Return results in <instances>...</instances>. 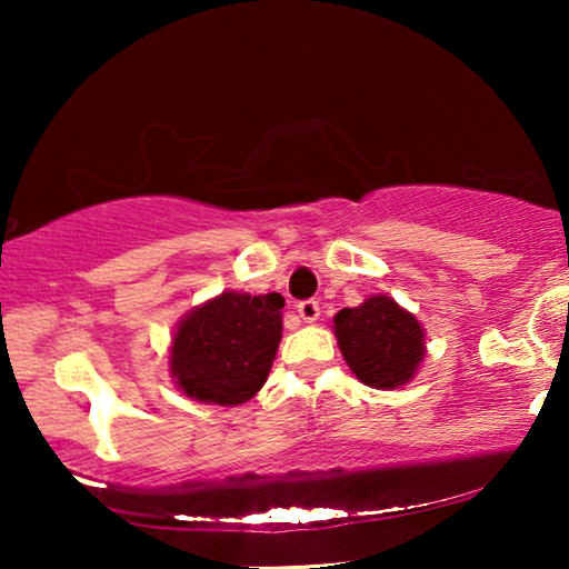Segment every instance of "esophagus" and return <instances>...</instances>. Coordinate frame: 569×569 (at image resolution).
Returning <instances> with one entry per match:
<instances>
[{
  "instance_id": "34e87169",
  "label": "esophagus",
  "mask_w": 569,
  "mask_h": 569,
  "mask_svg": "<svg viewBox=\"0 0 569 569\" xmlns=\"http://www.w3.org/2000/svg\"><path fill=\"white\" fill-rule=\"evenodd\" d=\"M298 313L306 323H313V321H318V316H321V308H318L316 300H302V302H298Z\"/></svg>"
}]
</instances>
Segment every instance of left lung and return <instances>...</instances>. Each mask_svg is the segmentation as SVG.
<instances>
[{
    "mask_svg": "<svg viewBox=\"0 0 569 569\" xmlns=\"http://www.w3.org/2000/svg\"><path fill=\"white\" fill-rule=\"evenodd\" d=\"M333 333L349 370L370 388H401L425 357L422 323L388 295L339 310Z\"/></svg>",
    "mask_w": 569,
    "mask_h": 569,
    "instance_id": "left-lung-1",
    "label": "left lung"
}]
</instances>
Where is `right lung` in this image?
Returning <instances> with one entry per match:
<instances>
[{
    "instance_id": "right-lung-1",
    "label": "right lung",
    "mask_w": 569,
    "mask_h": 569,
    "mask_svg": "<svg viewBox=\"0 0 569 569\" xmlns=\"http://www.w3.org/2000/svg\"><path fill=\"white\" fill-rule=\"evenodd\" d=\"M279 292H222L176 326L170 376L193 401L238 407L267 383L282 339Z\"/></svg>"
}]
</instances>
